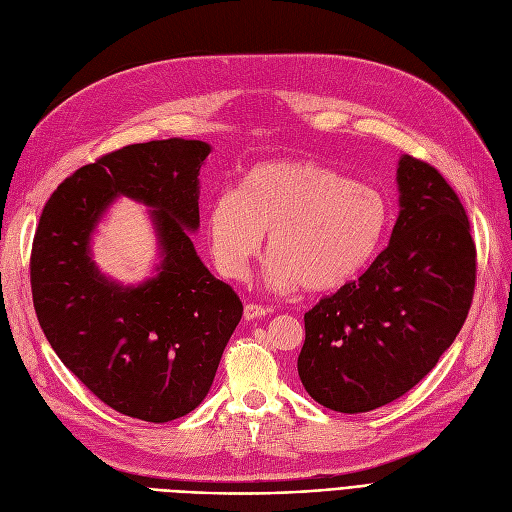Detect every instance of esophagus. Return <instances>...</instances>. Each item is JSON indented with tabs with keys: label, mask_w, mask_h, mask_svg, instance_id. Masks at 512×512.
I'll return each mask as SVG.
<instances>
[{
	"label": "esophagus",
	"mask_w": 512,
	"mask_h": 512,
	"mask_svg": "<svg viewBox=\"0 0 512 512\" xmlns=\"http://www.w3.org/2000/svg\"><path fill=\"white\" fill-rule=\"evenodd\" d=\"M269 313V309H264L262 305H254V303H250V305H245V309H243V317L248 322H252V320H258V317H264Z\"/></svg>",
	"instance_id": "34e87169"
}]
</instances>
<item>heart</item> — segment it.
<instances>
[{
	"instance_id": "1",
	"label": "heart",
	"mask_w": 512,
	"mask_h": 512,
	"mask_svg": "<svg viewBox=\"0 0 512 512\" xmlns=\"http://www.w3.org/2000/svg\"><path fill=\"white\" fill-rule=\"evenodd\" d=\"M390 205L375 186L303 158L262 161L239 190H222L207 209V239L218 271L245 279L267 235V284L309 292L339 290L375 258Z\"/></svg>"
}]
</instances>
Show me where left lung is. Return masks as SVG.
Masks as SVG:
<instances>
[{"instance_id": "1", "label": "left lung", "mask_w": 512, "mask_h": 512, "mask_svg": "<svg viewBox=\"0 0 512 512\" xmlns=\"http://www.w3.org/2000/svg\"><path fill=\"white\" fill-rule=\"evenodd\" d=\"M398 220L387 248L305 313L298 377L339 413H366L407 394L462 330L477 250L455 190L432 165L398 161Z\"/></svg>"}]
</instances>
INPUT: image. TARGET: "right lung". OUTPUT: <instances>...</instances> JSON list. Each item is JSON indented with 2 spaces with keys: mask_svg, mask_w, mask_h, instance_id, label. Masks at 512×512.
I'll return each mask as SVG.
<instances>
[{
  "mask_svg": "<svg viewBox=\"0 0 512 512\" xmlns=\"http://www.w3.org/2000/svg\"><path fill=\"white\" fill-rule=\"evenodd\" d=\"M209 152L199 139L171 137L105 154L52 192L33 237V307L50 347L101 402L152 424L199 407L243 313L188 233L199 228ZM116 196L153 207L162 264L139 287L105 278L90 256V237Z\"/></svg>",
  "mask_w": 512,
  "mask_h": 512,
  "instance_id": "right-lung-1",
  "label": "right lung"
}]
</instances>
